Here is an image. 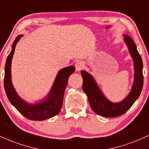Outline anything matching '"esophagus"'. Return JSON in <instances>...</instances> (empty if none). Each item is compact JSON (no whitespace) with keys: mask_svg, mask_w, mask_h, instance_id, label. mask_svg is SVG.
Segmentation results:
<instances>
[{"mask_svg":"<svg viewBox=\"0 0 149 149\" xmlns=\"http://www.w3.org/2000/svg\"><path fill=\"white\" fill-rule=\"evenodd\" d=\"M75 66H76V71H80L83 67H84V63L82 61H77L75 64Z\"/></svg>","mask_w":149,"mask_h":149,"instance_id":"34e87169","label":"esophagus"}]
</instances>
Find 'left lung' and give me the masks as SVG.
<instances>
[{
    "label": "left lung",
    "mask_w": 149,
    "mask_h": 149,
    "mask_svg": "<svg viewBox=\"0 0 149 149\" xmlns=\"http://www.w3.org/2000/svg\"><path fill=\"white\" fill-rule=\"evenodd\" d=\"M124 40L134 61V78L132 90L120 102H110L101 91L94 78L87 71H80L83 79V90L88 96L89 103L94 112L104 117H116L123 115L139 98L143 88V63L136 46L129 36L124 35Z\"/></svg>",
    "instance_id": "left-lung-1"
}]
</instances>
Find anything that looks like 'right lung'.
Here are the masks:
<instances>
[{"mask_svg":"<svg viewBox=\"0 0 149 149\" xmlns=\"http://www.w3.org/2000/svg\"><path fill=\"white\" fill-rule=\"evenodd\" d=\"M23 35H19L12 45V50L7 57L5 66L4 88L7 97L20 113L32 120H44L57 115L63 104L65 90L68 80L75 71V66H70L61 69L57 73L48 95L43 101L37 104L27 103L17 94L11 80V63L15 46Z\"/></svg>","mask_w":149,"mask_h":149,"instance_id":"obj_1","label":"right lung"}]
</instances>
